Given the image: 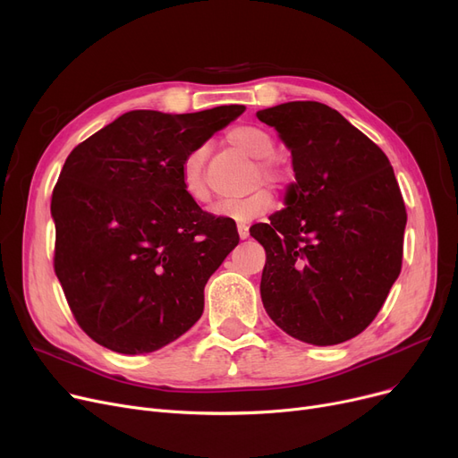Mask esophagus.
Masks as SVG:
<instances>
[{
    "mask_svg": "<svg viewBox=\"0 0 458 458\" xmlns=\"http://www.w3.org/2000/svg\"><path fill=\"white\" fill-rule=\"evenodd\" d=\"M237 233H240L242 240H247V237H249V226L245 223H237Z\"/></svg>",
    "mask_w": 458,
    "mask_h": 458,
    "instance_id": "1",
    "label": "esophagus"
}]
</instances>
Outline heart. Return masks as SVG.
<instances>
[{"mask_svg":"<svg viewBox=\"0 0 458 458\" xmlns=\"http://www.w3.org/2000/svg\"><path fill=\"white\" fill-rule=\"evenodd\" d=\"M226 140L237 151L254 158L252 182H266L276 191H288L293 183V172L284 163L276 161L271 155L275 153L273 136L254 125H235L226 132ZM206 146H198L191 149L182 161V185L191 200L196 204H208L211 200V189L206 177ZM275 206V196L269 187L260 185L243 198H230L221 200L211 208V213L232 218V221H250L269 211Z\"/></svg>","mask_w":458,"mask_h":458,"instance_id":"heart-1","label":"heart"}]
</instances>
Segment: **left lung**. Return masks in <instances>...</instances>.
<instances>
[{
  "mask_svg": "<svg viewBox=\"0 0 458 458\" xmlns=\"http://www.w3.org/2000/svg\"><path fill=\"white\" fill-rule=\"evenodd\" d=\"M292 149L288 208L250 228L266 249L271 320L316 346L341 344L380 312L403 267L406 206L386 153L327 105L256 114Z\"/></svg>",
  "mask_w": 458,
  "mask_h": 458,
  "instance_id": "obj_1",
  "label": "left lung"
}]
</instances>
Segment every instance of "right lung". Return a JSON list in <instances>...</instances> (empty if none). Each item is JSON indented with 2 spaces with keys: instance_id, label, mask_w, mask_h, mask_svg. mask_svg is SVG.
Masks as SVG:
<instances>
[{
  "instance_id": "obj_1",
  "label": "right lung",
  "mask_w": 458,
  "mask_h": 458,
  "mask_svg": "<svg viewBox=\"0 0 458 458\" xmlns=\"http://www.w3.org/2000/svg\"><path fill=\"white\" fill-rule=\"evenodd\" d=\"M243 110H132L67 157L50 206L54 271L76 324L97 344L149 353L200 320L208 278L240 235L191 200L180 168Z\"/></svg>"
}]
</instances>
